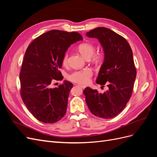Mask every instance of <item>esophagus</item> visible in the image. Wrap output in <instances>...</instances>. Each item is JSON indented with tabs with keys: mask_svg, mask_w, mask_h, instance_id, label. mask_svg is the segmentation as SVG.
<instances>
[{
	"mask_svg": "<svg viewBox=\"0 0 157 157\" xmlns=\"http://www.w3.org/2000/svg\"><path fill=\"white\" fill-rule=\"evenodd\" d=\"M78 86H79V87H80V88H83V89H84L85 88H86V86H83V85H78Z\"/></svg>",
	"mask_w": 157,
	"mask_h": 157,
	"instance_id": "34e87169",
	"label": "esophagus"
}]
</instances>
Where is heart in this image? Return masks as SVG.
<instances>
[{
    "label": "heart",
    "instance_id": "obj_1",
    "mask_svg": "<svg viewBox=\"0 0 157 157\" xmlns=\"http://www.w3.org/2000/svg\"><path fill=\"white\" fill-rule=\"evenodd\" d=\"M78 50L85 59H90L94 54L95 50H96V47L95 46L90 42H84V43L80 44L78 46ZM68 58L69 54L67 52L64 54L63 57L62 62L63 65H67L68 63ZM101 59V56L99 55L95 56L94 58V60L95 61H99ZM92 73L89 69H84L80 71H74L71 74H70L68 77V78L71 81L85 84L89 82L90 78L92 77Z\"/></svg>",
    "mask_w": 157,
    "mask_h": 157
}]
</instances>
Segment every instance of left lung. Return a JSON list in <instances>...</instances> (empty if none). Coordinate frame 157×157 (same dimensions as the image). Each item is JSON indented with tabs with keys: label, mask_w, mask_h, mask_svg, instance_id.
<instances>
[{
	"label": "left lung",
	"mask_w": 157,
	"mask_h": 157,
	"mask_svg": "<svg viewBox=\"0 0 157 157\" xmlns=\"http://www.w3.org/2000/svg\"><path fill=\"white\" fill-rule=\"evenodd\" d=\"M90 38H96L104 52L96 82L107 85L103 94L86 87L83 91L91 113L99 118H112L119 114L130 100L136 77L133 53L124 37L106 27H97L87 32Z\"/></svg>",
	"instance_id": "8db88e82"
}]
</instances>
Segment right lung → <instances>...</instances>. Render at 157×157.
I'll use <instances>...</instances> for the list:
<instances>
[{"label": "right lung", "mask_w": 157, "mask_h": 157, "mask_svg": "<svg viewBox=\"0 0 157 157\" xmlns=\"http://www.w3.org/2000/svg\"><path fill=\"white\" fill-rule=\"evenodd\" d=\"M77 32L52 30L41 35L28 46L20 74L21 96L28 110L38 121L52 124L66 113L73 84L64 80L52 88L53 80L63 79L59 71L69 47L82 40Z\"/></svg>", "instance_id": "obj_1"}]
</instances>
